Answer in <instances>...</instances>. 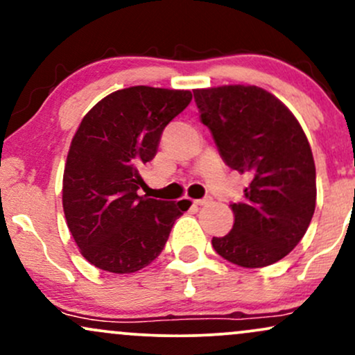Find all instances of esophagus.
<instances>
[{"label": "esophagus", "mask_w": 355, "mask_h": 355, "mask_svg": "<svg viewBox=\"0 0 355 355\" xmlns=\"http://www.w3.org/2000/svg\"><path fill=\"white\" fill-rule=\"evenodd\" d=\"M211 202V197H205V198H200V200H195L193 203L195 205H209Z\"/></svg>", "instance_id": "34e87169"}]
</instances>
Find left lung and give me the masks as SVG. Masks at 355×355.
I'll return each instance as SVG.
<instances>
[{
  "label": "left lung",
  "mask_w": 355,
  "mask_h": 355,
  "mask_svg": "<svg viewBox=\"0 0 355 355\" xmlns=\"http://www.w3.org/2000/svg\"><path fill=\"white\" fill-rule=\"evenodd\" d=\"M200 120L227 165L250 175L235 222L211 239L220 257L257 268L284 259L302 240L315 210V164L302 126L279 98L259 87L193 89Z\"/></svg>",
  "instance_id": "obj_1"
}]
</instances>
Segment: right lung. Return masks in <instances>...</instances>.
<instances>
[{"mask_svg": "<svg viewBox=\"0 0 355 355\" xmlns=\"http://www.w3.org/2000/svg\"><path fill=\"white\" fill-rule=\"evenodd\" d=\"M189 89L130 87L98 101L73 137L63 173V210L81 255L132 274L164 250L187 209L138 195L165 126L189 107Z\"/></svg>", "mask_w": 355, "mask_h": 355, "instance_id": "obj_1", "label": "right lung"}]
</instances>
